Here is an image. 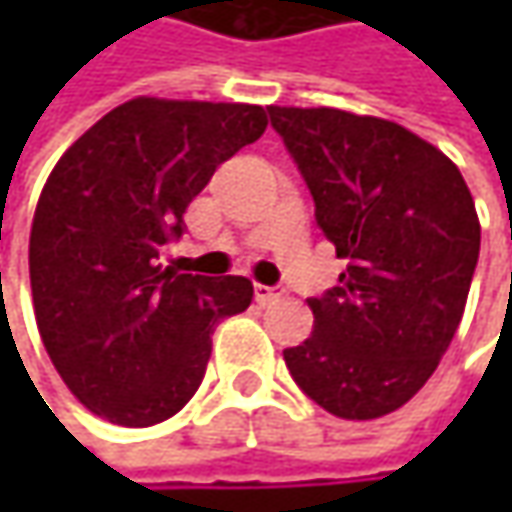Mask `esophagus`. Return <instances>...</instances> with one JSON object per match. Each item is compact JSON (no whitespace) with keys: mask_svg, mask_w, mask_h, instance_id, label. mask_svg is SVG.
Masks as SVG:
<instances>
[{"mask_svg":"<svg viewBox=\"0 0 512 512\" xmlns=\"http://www.w3.org/2000/svg\"><path fill=\"white\" fill-rule=\"evenodd\" d=\"M253 293H256V302L259 305H270L273 299H279L285 293V287H270V285H253Z\"/></svg>","mask_w":512,"mask_h":512,"instance_id":"obj_1","label":"esophagus"}]
</instances>
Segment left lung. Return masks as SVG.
<instances>
[{"label":"left lung","instance_id":"left-lung-1","mask_svg":"<svg viewBox=\"0 0 512 512\" xmlns=\"http://www.w3.org/2000/svg\"><path fill=\"white\" fill-rule=\"evenodd\" d=\"M270 125L347 259L339 285L307 299L313 333L287 347L293 382L339 419L410 402L462 322L482 227L459 168L416 133L336 108H276Z\"/></svg>","mask_w":512,"mask_h":512}]
</instances>
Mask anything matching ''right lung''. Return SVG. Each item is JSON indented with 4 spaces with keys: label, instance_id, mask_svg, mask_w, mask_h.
Wrapping results in <instances>:
<instances>
[{
    "label": "right lung",
    "instance_id": "right-lung-1",
    "mask_svg": "<svg viewBox=\"0 0 512 512\" xmlns=\"http://www.w3.org/2000/svg\"><path fill=\"white\" fill-rule=\"evenodd\" d=\"M267 128L259 105L139 96L56 162L30 227L39 336L70 393L122 427L179 413L205 379L210 333L250 307L245 276L159 265L216 168Z\"/></svg>",
    "mask_w": 512,
    "mask_h": 512
}]
</instances>
